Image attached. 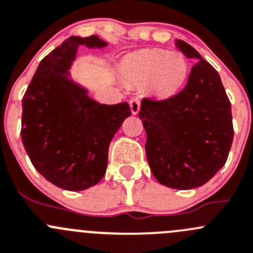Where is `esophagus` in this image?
<instances>
[{"mask_svg":"<svg viewBox=\"0 0 253 253\" xmlns=\"http://www.w3.org/2000/svg\"><path fill=\"white\" fill-rule=\"evenodd\" d=\"M129 107H131L132 114H133V115L138 114L139 109H141V102H139L138 99L133 97V99L129 100Z\"/></svg>","mask_w":253,"mask_h":253,"instance_id":"34e87169","label":"esophagus"}]
</instances>
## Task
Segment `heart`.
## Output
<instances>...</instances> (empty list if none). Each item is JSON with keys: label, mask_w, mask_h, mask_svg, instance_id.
<instances>
[{"label": "heart", "mask_w": 253, "mask_h": 253, "mask_svg": "<svg viewBox=\"0 0 253 253\" xmlns=\"http://www.w3.org/2000/svg\"><path fill=\"white\" fill-rule=\"evenodd\" d=\"M121 75L134 84L148 82L153 95L167 97L175 94L186 77V60L179 51L144 49L129 54L121 63Z\"/></svg>", "instance_id": "obj_1"}]
</instances>
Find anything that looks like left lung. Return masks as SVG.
I'll return each instance as SVG.
<instances>
[{
	"label": "left lung",
	"mask_w": 253,
	"mask_h": 253,
	"mask_svg": "<svg viewBox=\"0 0 253 253\" xmlns=\"http://www.w3.org/2000/svg\"><path fill=\"white\" fill-rule=\"evenodd\" d=\"M176 46L198 60L185 86L168 99L143 97L138 116L157 180L169 188L192 189L209 181L226 163L234 139L231 102L212 65L184 41L178 39Z\"/></svg>",
	"instance_id": "left-lung-1"
}]
</instances>
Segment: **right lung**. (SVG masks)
<instances>
[{"label": "right lung", "mask_w": 253, "mask_h": 253, "mask_svg": "<svg viewBox=\"0 0 253 253\" xmlns=\"http://www.w3.org/2000/svg\"><path fill=\"white\" fill-rule=\"evenodd\" d=\"M79 44L106 45L97 36L68 38L41 61L22 99L21 137L32 164L46 180L73 192L101 180L110 142L131 116L127 102L99 104L68 78Z\"/></svg>", "instance_id": "obj_1"}]
</instances>
